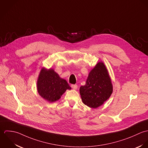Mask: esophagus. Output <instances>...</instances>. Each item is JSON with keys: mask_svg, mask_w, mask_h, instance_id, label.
<instances>
[{"mask_svg": "<svg viewBox=\"0 0 148 148\" xmlns=\"http://www.w3.org/2000/svg\"><path fill=\"white\" fill-rule=\"evenodd\" d=\"M71 88H72L73 89H74V90H76V89L78 88L77 85H71Z\"/></svg>", "mask_w": 148, "mask_h": 148, "instance_id": "esophagus-1", "label": "esophagus"}]
</instances>
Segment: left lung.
<instances>
[{
    "mask_svg": "<svg viewBox=\"0 0 148 148\" xmlns=\"http://www.w3.org/2000/svg\"><path fill=\"white\" fill-rule=\"evenodd\" d=\"M83 103L91 108H97L106 101L113 92V85L108 70L102 61L90 71L84 86L79 88Z\"/></svg>",
    "mask_w": 148,
    "mask_h": 148,
    "instance_id": "1",
    "label": "left lung"
}]
</instances>
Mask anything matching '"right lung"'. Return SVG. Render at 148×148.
<instances>
[{"label": "right lung", "instance_id": "right-lung-1", "mask_svg": "<svg viewBox=\"0 0 148 148\" xmlns=\"http://www.w3.org/2000/svg\"><path fill=\"white\" fill-rule=\"evenodd\" d=\"M39 94L50 103L58 101L66 90L71 89L66 80L59 77L54 69L42 67L37 80Z\"/></svg>", "mask_w": 148, "mask_h": 148}]
</instances>
